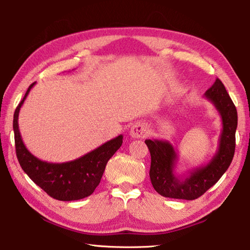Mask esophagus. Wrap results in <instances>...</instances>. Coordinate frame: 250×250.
I'll use <instances>...</instances> for the list:
<instances>
[{"label":"esophagus","mask_w":250,"mask_h":250,"mask_svg":"<svg viewBox=\"0 0 250 250\" xmlns=\"http://www.w3.org/2000/svg\"><path fill=\"white\" fill-rule=\"evenodd\" d=\"M148 134V130L145 124L143 122H136L133 125L131 126L130 130V135L133 137V139H143Z\"/></svg>","instance_id":"obj_1"}]
</instances>
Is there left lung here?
Listing matches in <instances>:
<instances>
[{
  "label": "left lung",
  "mask_w": 250,
  "mask_h": 250,
  "mask_svg": "<svg viewBox=\"0 0 250 250\" xmlns=\"http://www.w3.org/2000/svg\"><path fill=\"white\" fill-rule=\"evenodd\" d=\"M204 97L214 104L222 122L218 148L213 158L204 166L193 167L187 172V175H177L175 168L178 156L171 143L163 140L145 141L151 156L149 176L152 187L166 198L183 200L200 198L226 173L234 156L237 128L235 105L218 78Z\"/></svg>",
  "instance_id": "left-lung-1"
}]
</instances>
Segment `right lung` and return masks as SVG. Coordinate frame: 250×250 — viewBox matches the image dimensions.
Returning a JSON list of instances; mask_svg holds the SVG:
<instances>
[{
	"mask_svg": "<svg viewBox=\"0 0 250 250\" xmlns=\"http://www.w3.org/2000/svg\"><path fill=\"white\" fill-rule=\"evenodd\" d=\"M33 83L26 90L22 101L14 114L13 128L15 133L16 155L20 167L33 182L51 198L59 201H76L87 198L98 187L106 164L122 145L121 134L104 143L86 155L75 160L52 163L36 158L23 144L18 125L21 106L28 97Z\"/></svg>",
	"mask_w": 250,
	"mask_h": 250,
	"instance_id": "1",
	"label": "right lung"
}]
</instances>
